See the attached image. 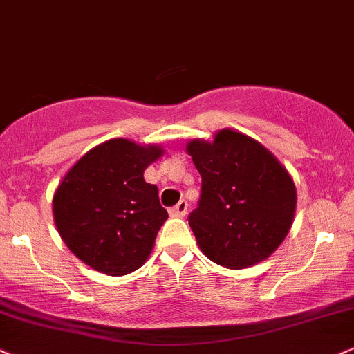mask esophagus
I'll return each mask as SVG.
<instances>
[{
    "mask_svg": "<svg viewBox=\"0 0 354 354\" xmlns=\"http://www.w3.org/2000/svg\"><path fill=\"white\" fill-rule=\"evenodd\" d=\"M186 212H187V203L185 199L180 201L174 207L169 209V216L171 217H185Z\"/></svg>",
    "mask_w": 354,
    "mask_h": 354,
    "instance_id": "esophagus-1",
    "label": "esophagus"
}]
</instances>
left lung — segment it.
I'll list each match as a JSON object with an SVG mask.
<instances>
[{"instance_id": "8db88e82", "label": "left lung", "mask_w": 354, "mask_h": 354, "mask_svg": "<svg viewBox=\"0 0 354 354\" xmlns=\"http://www.w3.org/2000/svg\"><path fill=\"white\" fill-rule=\"evenodd\" d=\"M186 151L203 178L189 227L201 252L229 270L271 257L294 222L297 191L279 160L254 138L222 129Z\"/></svg>"}]
</instances>
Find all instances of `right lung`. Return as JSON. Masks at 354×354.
<instances>
[{"mask_svg": "<svg viewBox=\"0 0 354 354\" xmlns=\"http://www.w3.org/2000/svg\"><path fill=\"white\" fill-rule=\"evenodd\" d=\"M163 153L160 145L113 138L86 151L66 171L53 194V221L84 265L124 276L150 257L168 212L144 171Z\"/></svg>", "mask_w": 354, "mask_h": 354, "instance_id": "right-lung-1", "label": "right lung"}]
</instances>
